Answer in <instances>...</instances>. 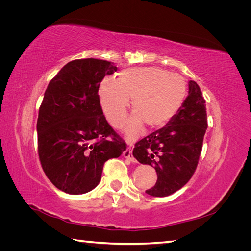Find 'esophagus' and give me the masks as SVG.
<instances>
[{"label":"esophagus","mask_w":251,"mask_h":251,"mask_svg":"<svg viewBox=\"0 0 251 251\" xmlns=\"http://www.w3.org/2000/svg\"><path fill=\"white\" fill-rule=\"evenodd\" d=\"M124 157L126 158L127 160L136 162V161H135V158H134V156H133V154H132V149H131V147H128V148L124 151Z\"/></svg>","instance_id":"obj_1"}]
</instances>
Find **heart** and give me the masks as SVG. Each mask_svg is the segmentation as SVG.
Returning <instances> with one entry per match:
<instances>
[{"label": "heart", "mask_w": 251, "mask_h": 251, "mask_svg": "<svg viewBox=\"0 0 251 251\" xmlns=\"http://www.w3.org/2000/svg\"><path fill=\"white\" fill-rule=\"evenodd\" d=\"M187 93L185 79L159 67L130 68L116 79L104 77L98 86V97L104 115L113 126L126 120L130 98L135 113L128 121L126 136L135 138L143 124L150 128L165 126L179 112Z\"/></svg>", "instance_id": "1"}]
</instances>
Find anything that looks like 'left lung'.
<instances>
[{"label":"left lung","instance_id":"8db88e82","mask_svg":"<svg viewBox=\"0 0 251 251\" xmlns=\"http://www.w3.org/2000/svg\"><path fill=\"white\" fill-rule=\"evenodd\" d=\"M188 96L165 126L136 142L133 155L157 172L156 184L146 193L166 197L184 186L199 162L207 128L205 100L200 87L189 80Z\"/></svg>","mask_w":251,"mask_h":251}]
</instances>
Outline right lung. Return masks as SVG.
Segmentation results:
<instances>
[{
    "label": "right lung",
    "mask_w": 251,
    "mask_h": 251,
    "mask_svg": "<svg viewBox=\"0 0 251 251\" xmlns=\"http://www.w3.org/2000/svg\"><path fill=\"white\" fill-rule=\"evenodd\" d=\"M117 67L108 60L75 59L65 65L45 91L39 111L37 150L52 184L70 195L92 191L104 162L118 158L126 143L105 119L98 86Z\"/></svg>",
    "instance_id": "add662e5"
}]
</instances>
